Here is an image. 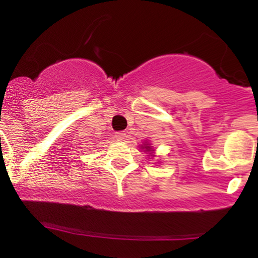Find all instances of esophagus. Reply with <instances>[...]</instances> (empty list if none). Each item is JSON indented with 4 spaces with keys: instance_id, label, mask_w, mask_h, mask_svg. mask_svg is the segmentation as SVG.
<instances>
[{
    "instance_id": "esophagus-1",
    "label": "esophagus",
    "mask_w": 258,
    "mask_h": 258,
    "mask_svg": "<svg viewBox=\"0 0 258 258\" xmlns=\"http://www.w3.org/2000/svg\"><path fill=\"white\" fill-rule=\"evenodd\" d=\"M115 138H116L117 141H120V142L125 141L126 133L125 132H116V133H115Z\"/></svg>"
}]
</instances>
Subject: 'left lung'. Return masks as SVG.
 Segmentation results:
<instances>
[{
    "label": "left lung",
    "mask_w": 258,
    "mask_h": 258,
    "mask_svg": "<svg viewBox=\"0 0 258 258\" xmlns=\"http://www.w3.org/2000/svg\"><path fill=\"white\" fill-rule=\"evenodd\" d=\"M139 148H141V149L143 150L144 153L149 154V155L152 156V158H154V156H155V155H154V152H155V149H154V148L152 147V144H150L148 141L144 142L143 144H141V146H139Z\"/></svg>",
    "instance_id": "8db88e82"
}]
</instances>
